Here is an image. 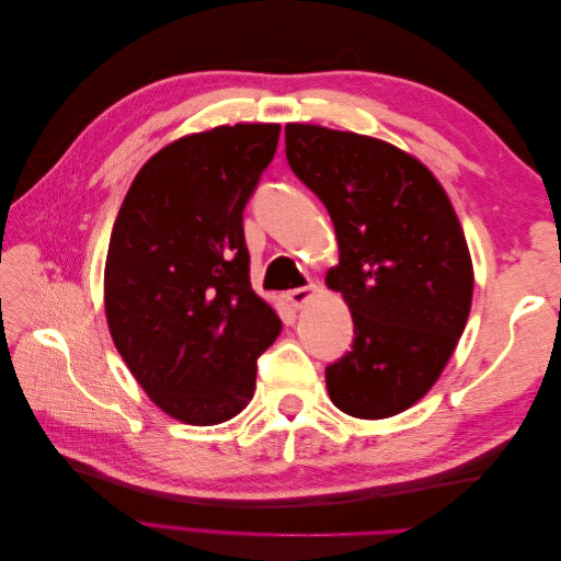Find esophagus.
<instances>
[{"instance_id": "34e87169", "label": "esophagus", "mask_w": 561, "mask_h": 561, "mask_svg": "<svg viewBox=\"0 0 561 561\" xmlns=\"http://www.w3.org/2000/svg\"><path fill=\"white\" fill-rule=\"evenodd\" d=\"M316 293H318V285H316V283H309V285L295 287V290L287 293V299H290V304H293L295 309H301L304 304H307Z\"/></svg>"}]
</instances>
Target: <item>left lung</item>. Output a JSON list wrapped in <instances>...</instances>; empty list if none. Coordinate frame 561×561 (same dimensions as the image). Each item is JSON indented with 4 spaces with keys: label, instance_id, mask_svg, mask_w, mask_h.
<instances>
[{
    "label": "left lung",
    "instance_id": "8db88e82",
    "mask_svg": "<svg viewBox=\"0 0 561 561\" xmlns=\"http://www.w3.org/2000/svg\"><path fill=\"white\" fill-rule=\"evenodd\" d=\"M293 173L325 203L339 243L328 287L353 316V346L325 367L328 393L358 419L410 410L463 334L472 264L461 225L426 165L383 140L285 126Z\"/></svg>",
    "mask_w": 561,
    "mask_h": 561
}]
</instances>
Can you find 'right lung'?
<instances>
[{
	"label": "right lung",
	"mask_w": 561,
	"mask_h": 561,
	"mask_svg": "<svg viewBox=\"0 0 561 561\" xmlns=\"http://www.w3.org/2000/svg\"><path fill=\"white\" fill-rule=\"evenodd\" d=\"M278 124L219 126L157 151L112 229L105 313L133 377L165 414L215 426L245 410L280 318L250 285L243 210Z\"/></svg>",
	"instance_id": "add662e5"
}]
</instances>
